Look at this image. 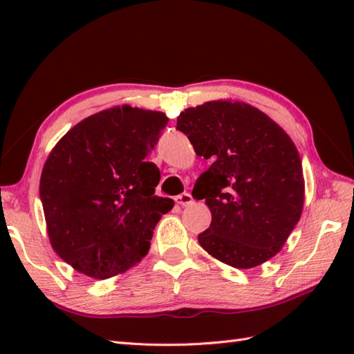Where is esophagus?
<instances>
[{
  "label": "esophagus",
  "instance_id": "esophagus-1",
  "mask_svg": "<svg viewBox=\"0 0 354 354\" xmlns=\"http://www.w3.org/2000/svg\"><path fill=\"white\" fill-rule=\"evenodd\" d=\"M175 201H176V204L187 207V205L193 204V196L190 193H183V194H179V196H176Z\"/></svg>",
  "mask_w": 354,
  "mask_h": 354
}]
</instances>
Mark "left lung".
<instances>
[{
  "instance_id": "obj_1",
  "label": "left lung",
  "mask_w": 354,
  "mask_h": 354,
  "mask_svg": "<svg viewBox=\"0 0 354 354\" xmlns=\"http://www.w3.org/2000/svg\"><path fill=\"white\" fill-rule=\"evenodd\" d=\"M176 129L213 164L193 187L209 228L199 245L225 265L251 269L281 251L304 205L303 165L290 137L243 102L213 100L183 111Z\"/></svg>"
}]
</instances>
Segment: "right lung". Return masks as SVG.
I'll list each match as a JSON object with an SVG mask.
<instances>
[{
  "label": "right lung",
  "mask_w": 354,
  "mask_h": 354,
  "mask_svg": "<svg viewBox=\"0 0 354 354\" xmlns=\"http://www.w3.org/2000/svg\"><path fill=\"white\" fill-rule=\"evenodd\" d=\"M169 118L114 106L82 120L53 147L39 194L53 250L80 274L106 280L147 254L161 216L160 169L147 161Z\"/></svg>",
  "instance_id": "add662e5"
}]
</instances>
